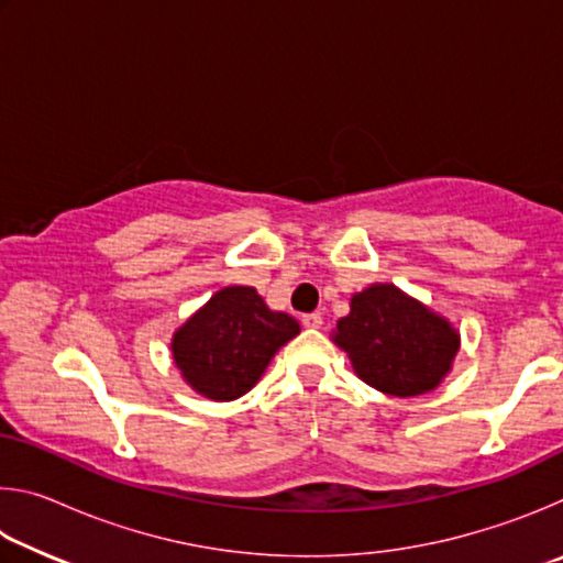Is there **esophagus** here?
Here are the masks:
<instances>
[{
    "label": "esophagus",
    "instance_id": "34e87169",
    "mask_svg": "<svg viewBox=\"0 0 563 563\" xmlns=\"http://www.w3.org/2000/svg\"><path fill=\"white\" fill-rule=\"evenodd\" d=\"M302 325L310 330H318L322 325V316L320 312H308V316H302Z\"/></svg>",
    "mask_w": 563,
    "mask_h": 563
}]
</instances>
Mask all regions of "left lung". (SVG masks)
Segmentation results:
<instances>
[{"instance_id":"1","label":"left lung","mask_w":563,"mask_h":563,"mask_svg":"<svg viewBox=\"0 0 563 563\" xmlns=\"http://www.w3.org/2000/svg\"><path fill=\"white\" fill-rule=\"evenodd\" d=\"M332 342L355 375L393 397L427 395L452 373L460 330L393 283H373L350 298Z\"/></svg>"}]
</instances>
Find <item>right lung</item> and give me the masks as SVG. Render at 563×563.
Listing matches in <instances>:
<instances>
[{
    "instance_id": "obj_1",
    "label": "right lung",
    "mask_w": 563,
    "mask_h": 563,
    "mask_svg": "<svg viewBox=\"0 0 563 563\" xmlns=\"http://www.w3.org/2000/svg\"><path fill=\"white\" fill-rule=\"evenodd\" d=\"M298 332L300 322L271 310L251 285H228L174 332L170 352L194 393L231 402L255 387L275 352Z\"/></svg>"
}]
</instances>
